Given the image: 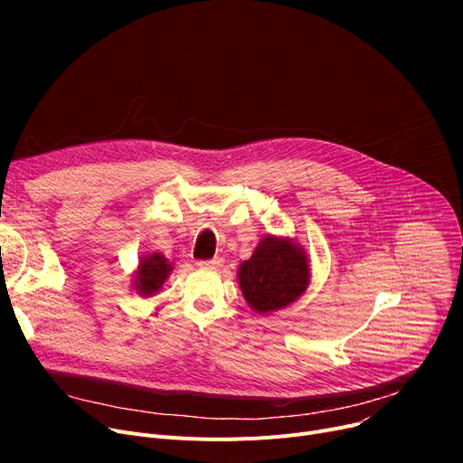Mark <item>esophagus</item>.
<instances>
[{
    "label": "esophagus",
    "instance_id": "obj_1",
    "mask_svg": "<svg viewBox=\"0 0 463 463\" xmlns=\"http://www.w3.org/2000/svg\"><path fill=\"white\" fill-rule=\"evenodd\" d=\"M222 264H223L222 257H213V259H206V260L199 262V266H203V269H210V270L219 269V266H222Z\"/></svg>",
    "mask_w": 463,
    "mask_h": 463
}]
</instances>
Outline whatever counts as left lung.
<instances>
[{"instance_id":"obj_1","label":"left lung","mask_w":463,"mask_h":463,"mask_svg":"<svg viewBox=\"0 0 463 463\" xmlns=\"http://www.w3.org/2000/svg\"><path fill=\"white\" fill-rule=\"evenodd\" d=\"M238 281L248 304L269 313L295 302L309 283V264L302 248L283 238H262L250 260L240 264Z\"/></svg>"}]
</instances>
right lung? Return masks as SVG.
<instances>
[{"label": "right lung", "instance_id": "obj_1", "mask_svg": "<svg viewBox=\"0 0 463 463\" xmlns=\"http://www.w3.org/2000/svg\"><path fill=\"white\" fill-rule=\"evenodd\" d=\"M170 264L159 253L144 257L137 270V290L142 297H150L161 288L166 276L170 274Z\"/></svg>", "mask_w": 463, "mask_h": 463}]
</instances>
